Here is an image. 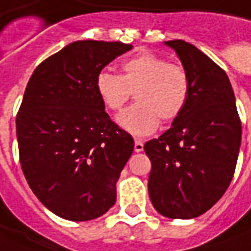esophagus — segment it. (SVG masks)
<instances>
[{
	"label": "esophagus",
	"instance_id": "34e87169",
	"mask_svg": "<svg viewBox=\"0 0 251 251\" xmlns=\"http://www.w3.org/2000/svg\"><path fill=\"white\" fill-rule=\"evenodd\" d=\"M134 151H135V152H142V151H144V144L138 140L135 141V144H134Z\"/></svg>",
	"mask_w": 251,
	"mask_h": 251
}]
</instances>
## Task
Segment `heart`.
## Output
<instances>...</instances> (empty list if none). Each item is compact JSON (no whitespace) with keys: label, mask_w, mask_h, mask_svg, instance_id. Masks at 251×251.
I'll use <instances>...</instances> for the list:
<instances>
[{"label":"heart","mask_w":251,"mask_h":251,"mask_svg":"<svg viewBox=\"0 0 251 251\" xmlns=\"http://www.w3.org/2000/svg\"><path fill=\"white\" fill-rule=\"evenodd\" d=\"M95 89L110 110H120L135 95V104L117 116V124L135 137H147L158 130L159 123L173 121L183 113L190 96V76L178 64L162 55L141 51L124 60L121 75L101 70Z\"/></svg>","instance_id":"obj_1"}]
</instances>
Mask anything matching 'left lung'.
I'll use <instances>...</instances> for the list:
<instances>
[{"label":"left lung","mask_w":251,"mask_h":251,"mask_svg":"<svg viewBox=\"0 0 251 251\" xmlns=\"http://www.w3.org/2000/svg\"><path fill=\"white\" fill-rule=\"evenodd\" d=\"M163 43L187 71L190 96L172 127L144 145L152 165L148 191L160 215L191 219L215 205L229 187L242 124L226 73L184 40Z\"/></svg>","instance_id":"8db88e82"}]
</instances>
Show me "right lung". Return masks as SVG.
Wrapping results in <instances>:
<instances>
[{
    "instance_id": "1",
    "label": "right lung",
    "mask_w": 251,
    "mask_h": 251,
    "mask_svg": "<svg viewBox=\"0 0 251 251\" xmlns=\"http://www.w3.org/2000/svg\"><path fill=\"white\" fill-rule=\"evenodd\" d=\"M131 49L78 40L44 60L27 82L16 116L21 166L34 196L60 218L91 221L116 202L134 140L104 111L95 79Z\"/></svg>"
}]
</instances>
